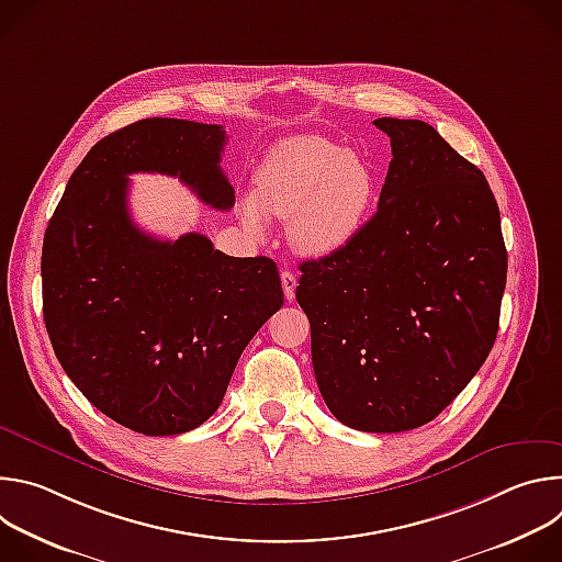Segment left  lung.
Returning <instances> with one entry per match:
<instances>
[{
  "mask_svg": "<svg viewBox=\"0 0 562 562\" xmlns=\"http://www.w3.org/2000/svg\"><path fill=\"white\" fill-rule=\"evenodd\" d=\"M220 124L150 117L100 139L46 226L44 323L75 386L144 436H178L220 407L239 353L282 306L269 258H231L202 233L162 239L128 209L133 173L180 178L228 211Z\"/></svg>",
  "mask_w": 562,
  "mask_h": 562,
  "instance_id": "8db88e82",
  "label": "left lung"
}]
</instances>
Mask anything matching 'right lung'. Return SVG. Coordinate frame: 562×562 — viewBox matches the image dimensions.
Returning a JSON list of instances; mask_svg holds the SVG:
<instances>
[{
	"mask_svg": "<svg viewBox=\"0 0 562 562\" xmlns=\"http://www.w3.org/2000/svg\"><path fill=\"white\" fill-rule=\"evenodd\" d=\"M373 126L391 139L378 211L345 247L300 265L295 300L331 414L395 434L434 420L483 367L507 249L483 171L427 122Z\"/></svg>",
	"mask_w": 562,
	"mask_h": 562,
	"instance_id": "add662e5",
	"label": "right lung"
}]
</instances>
